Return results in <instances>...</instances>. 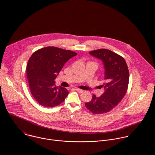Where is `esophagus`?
Masks as SVG:
<instances>
[{"label": "esophagus", "instance_id": "1", "mask_svg": "<svg viewBox=\"0 0 155 155\" xmlns=\"http://www.w3.org/2000/svg\"><path fill=\"white\" fill-rule=\"evenodd\" d=\"M76 91H77L78 93H80V94H81V93H82V92H83V90L80 89H76Z\"/></svg>", "mask_w": 155, "mask_h": 155}]
</instances>
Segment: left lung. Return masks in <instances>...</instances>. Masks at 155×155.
Here are the masks:
<instances>
[{"instance_id":"obj_1","label":"left lung","mask_w":155,"mask_h":155,"mask_svg":"<svg viewBox=\"0 0 155 155\" xmlns=\"http://www.w3.org/2000/svg\"><path fill=\"white\" fill-rule=\"evenodd\" d=\"M90 54L103 61L105 82L102 86L104 92L101 96L93 95L86 107L95 114L107 113L116 107L125 96L129 82V71L124 59L118 54L106 49L89 52Z\"/></svg>"}]
</instances>
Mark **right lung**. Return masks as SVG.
I'll list each match as a JSON object with an SVG mask.
<instances>
[{"label": "right lung", "instance_id": "obj_1", "mask_svg": "<svg viewBox=\"0 0 155 155\" xmlns=\"http://www.w3.org/2000/svg\"><path fill=\"white\" fill-rule=\"evenodd\" d=\"M77 53L53 46L34 52L26 68L32 95L38 103L53 107L62 103L68 94L67 89L55 85L54 80L67 61Z\"/></svg>", "mask_w": 155, "mask_h": 155}]
</instances>
